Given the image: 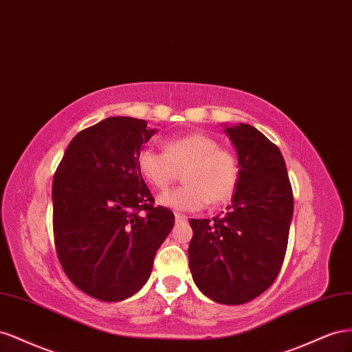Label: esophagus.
<instances>
[{
	"label": "esophagus",
	"instance_id": "esophagus-1",
	"mask_svg": "<svg viewBox=\"0 0 352 352\" xmlns=\"http://www.w3.org/2000/svg\"><path fill=\"white\" fill-rule=\"evenodd\" d=\"M186 219H187V217H186V215L179 214V212H177V214H175V221H177V223H182V221H186Z\"/></svg>",
	"mask_w": 352,
	"mask_h": 352
}]
</instances>
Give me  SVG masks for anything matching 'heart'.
Segmentation results:
<instances>
[{
  "mask_svg": "<svg viewBox=\"0 0 352 352\" xmlns=\"http://www.w3.org/2000/svg\"><path fill=\"white\" fill-rule=\"evenodd\" d=\"M137 168L159 192L178 179L182 170L184 184L159 197L160 205L178 210L227 204L234 196L240 178L237 157L221 148L215 138L200 133L168 138L164 152L143 147L137 155Z\"/></svg>",
  "mask_w": 352,
  "mask_h": 352,
  "instance_id": "1",
  "label": "heart"
}]
</instances>
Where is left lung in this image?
Segmentation results:
<instances>
[{"mask_svg": "<svg viewBox=\"0 0 352 352\" xmlns=\"http://www.w3.org/2000/svg\"><path fill=\"white\" fill-rule=\"evenodd\" d=\"M240 178L227 212L188 219V267L200 292L240 305L274 283L286 255L294 192L278 147L248 124L226 128Z\"/></svg>", "mask_w": 352, "mask_h": 352, "instance_id": "obj_1", "label": "left lung"}]
</instances>
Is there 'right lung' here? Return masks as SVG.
Segmentation results:
<instances>
[{
    "mask_svg": "<svg viewBox=\"0 0 352 352\" xmlns=\"http://www.w3.org/2000/svg\"><path fill=\"white\" fill-rule=\"evenodd\" d=\"M153 133L143 119H103L72 138L53 178L57 258L70 282L104 302L143 287L174 227L137 168Z\"/></svg>",
    "mask_w": 352,
    "mask_h": 352,
    "instance_id": "1",
    "label": "right lung"
}]
</instances>
